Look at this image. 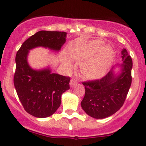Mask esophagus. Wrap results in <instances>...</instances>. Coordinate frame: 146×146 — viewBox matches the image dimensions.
<instances>
[{"label":"esophagus","mask_w":146,"mask_h":146,"mask_svg":"<svg viewBox=\"0 0 146 146\" xmlns=\"http://www.w3.org/2000/svg\"><path fill=\"white\" fill-rule=\"evenodd\" d=\"M76 84H77V80H76L75 78H73L70 80V87H73L75 85H76Z\"/></svg>","instance_id":"obj_1"}]
</instances>
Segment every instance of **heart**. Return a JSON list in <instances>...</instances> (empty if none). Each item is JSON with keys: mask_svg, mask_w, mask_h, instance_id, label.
<instances>
[{"mask_svg": "<svg viewBox=\"0 0 146 146\" xmlns=\"http://www.w3.org/2000/svg\"><path fill=\"white\" fill-rule=\"evenodd\" d=\"M71 54L78 61L87 60L82 64L81 73L85 78L90 80L104 76L114 58L112 49L109 46H104V42L102 40L76 44L72 49Z\"/></svg>", "mask_w": 146, "mask_h": 146, "instance_id": "b5f03b06", "label": "heart"}]
</instances>
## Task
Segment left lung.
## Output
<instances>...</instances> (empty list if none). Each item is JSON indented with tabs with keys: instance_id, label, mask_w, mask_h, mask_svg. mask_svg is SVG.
Listing matches in <instances>:
<instances>
[{
	"instance_id": "1",
	"label": "left lung",
	"mask_w": 146,
	"mask_h": 146,
	"mask_svg": "<svg viewBox=\"0 0 146 146\" xmlns=\"http://www.w3.org/2000/svg\"><path fill=\"white\" fill-rule=\"evenodd\" d=\"M121 72L116 76L113 68L98 80L82 82L85 96L81 102L82 110L95 119H104L117 112L123 106L131 85V57L126 48L121 51Z\"/></svg>"
}]
</instances>
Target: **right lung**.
I'll return each mask as SVG.
<instances>
[{"instance_id": "add662e5", "label": "right lung", "mask_w": 146, "mask_h": 146, "mask_svg": "<svg viewBox=\"0 0 146 146\" xmlns=\"http://www.w3.org/2000/svg\"><path fill=\"white\" fill-rule=\"evenodd\" d=\"M65 32L39 31L28 38L17 51L14 85L25 110L37 118L52 115L61 105V95L70 89V77L52 73L49 68L36 70L27 63L29 50L39 46L59 51L66 42Z\"/></svg>"}]
</instances>
